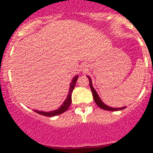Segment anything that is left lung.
<instances>
[{
  "instance_id": "1",
  "label": "left lung",
  "mask_w": 153,
  "mask_h": 153,
  "mask_svg": "<svg viewBox=\"0 0 153 153\" xmlns=\"http://www.w3.org/2000/svg\"><path fill=\"white\" fill-rule=\"evenodd\" d=\"M86 76H87V78H89V86H90V89H91V90H92L94 101H95V102L96 103L97 105L99 106L100 108H101L102 109H104V110H109V111H118V110H122V109H125V106H124V107H120V108H112V107H110V106L106 105V104H104V103L102 101H101V98H99L98 95L97 94L95 89H94L93 86H92V80H91L90 77H89L88 75H86Z\"/></svg>"
}]
</instances>
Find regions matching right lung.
<instances>
[{
	"mask_svg": "<svg viewBox=\"0 0 153 153\" xmlns=\"http://www.w3.org/2000/svg\"><path fill=\"white\" fill-rule=\"evenodd\" d=\"M78 78V75L75 77V78L72 79V82L70 84V87H69V93H68L67 98H66L65 101L63 103V104L58 108V109L54 111H51V112H44V111H38L35 109V112H37V113L40 114V115H45V116H48V117H52V116H55V115H61L62 114L63 112H64L65 111H67L68 109V108L70 106L71 102H72V92L73 91L74 88H75V83H76L77 79Z\"/></svg>",
	"mask_w": 153,
	"mask_h": 153,
	"instance_id": "add662e5",
	"label": "right lung"
}]
</instances>
